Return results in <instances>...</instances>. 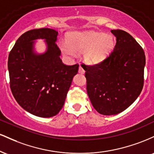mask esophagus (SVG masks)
I'll list each match as a JSON object with an SVG mask.
<instances>
[{
    "mask_svg": "<svg viewBox=\"0 0 154 154\" xmlns=\"http://www.w3.org/2000/svg\"><path fill=\"white\" fill-rule=\"evenodd\" d=\"M78 72H79V73H80V74H84L85 73V70L83 69L82 67L81 66H79V67Z\"/></svg>",
    "mask_w": 154,
    "mask_h": 154,
    "instance_id": "obj_1",
    "label": "esophagus"
}]
</instances>
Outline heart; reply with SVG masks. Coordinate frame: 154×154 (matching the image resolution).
I'll list each match as a JSON object with an SVG mask.
<instances>
[{"mask_svg":"<svg viewBox=\"0 0 154 154\" xmlns=\"http://www.w3.org/2000/svg\"><path fill=\"white\" fill-rule=\"evenodd\" d=\"M116 41L111 35L102 32L73 33L69 37L68 43L59 44L64 54L75 56L76 52L84 53V59L88 63L95 64L106 59L114 50Z\"/></svg>","mask_w":154,"mask_h":154,"instance_id":"b5f03b06","label":"heart"}]
</instances>
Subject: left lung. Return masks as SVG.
<instances>
[{
  "label": "left lung",
  "mask_w": 154,
  "mask_h": 154,
  "mask_svg": "<svg viewBox=\"0 0 154 154\" xmlns=\"http://www.w3.org/2000/svg\"><path fill=\"white\" fill-rule=\"evenodd\" d=\"M111 32L116 43L110 55L93 66L81 64L92 105L103 115H114L128 109L140 94L144 82L143 49L127 32Z\"/></svg>",
  "instance_id": "obj_1"
}]
</instances>
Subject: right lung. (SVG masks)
<instances>
[{"instance_id":"add662e5","label":"right lung","mask_w":154,"mask_h":154,"mask_svg":"<svg viewBox=\"0 0 154 154\" xmlns=\"http://www.w3.org/2000/svg\"><path fill=\"white\" fill-rule=\"evenodd\" d=\"M58 32L49 28L31 29L19 37L8 55L10 88L19 105L33 115L52 117L62 109L79 65L68 66L60 59L56 43ZM45 38L47 50L34 51L37 38Z\"/></svg>"}]
</instances>
